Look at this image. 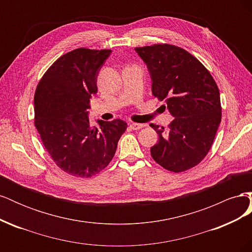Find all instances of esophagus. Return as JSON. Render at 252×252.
I'll return each instance as SVG.
<instances>
[{
    "instance_id": "34e87169",
    "label": "esophagus",
    "mask_w": 252,
    "mask_h": 252,
    "mask_svg": "<svg viewBox=\"0 0 252 252\" xmlns=\"http://www.w3.org/2000/svg\"><path fill=\"white\" fill-rule=\"evenodd\" d=\"M145 125L144 124H140V123H131L130 124V128L133 129V130H139V129L143 128Z\"/></svg>"
}]
</instances>
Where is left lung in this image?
<instances>
[{"mask_svg": "<svg viewBox=\"0 0 252 252\" xmlns=\"http://www.w3.org/2000/svg\"><path fill=\"white\" fill-rule=\"evenodd\" d=\"M135 51L147 65L152 94L166 103L174 118L167 132L150 124L158 134L151 157L172 172L192 168L207 156L222 119L217 83L199 60L181 47L155 44Z\"/></svg>", "mask_w": 252, "mask_h": 252, "instance_id": "left-lung-1", "label": "left lung"}]
</instances>
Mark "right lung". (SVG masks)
Here are the masks:
<instances>
[{
  "label": "right lung",
  "instance_id": "1",
  "mask_svg": "<svg viewBox=\"0 0 252 252\" xmlns=\"http://www.w3.org/2000/svg\"><path fill=\"white\" fill-rule=\"evenodd\" d=\"M111 50L78 48L65 53L40 80L34 125L45 149L61 169L90 178L107 167L127 123L120 119L90 126L87 109L97 93L96 78Z\"/></svg>",
  "mask_w": 252,
  "mask_h": 252
}]
</instances>
